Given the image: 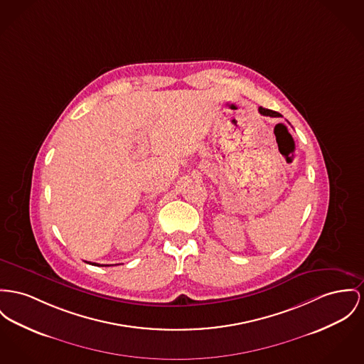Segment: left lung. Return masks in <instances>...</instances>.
<instances>
[{
  "label": "left lung",
  "mask_w": 364,
  "mask_h": 364,
  "mask_svg": "<svg viewBox=\"0 0 364 364\" xmlns=\"http://www.w3.org/2000/svg\"><path fill=\"white\" fill-rule=\"evenodd\" d=\"M258 110H259V113H261L262 116H269V117H280V116H282L280 113L273 112V110H269V109H265V107H259Z\"/></svg>",
  "instance_id": "left-lung-1"
}]
</instances>
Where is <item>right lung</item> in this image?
<instances>
[{
  "label": "right lung",
  "mask_w": 364,
  "mask_h": 364,
  "mask_svg": "<svg viewBox=\"0 0 364 364\" xmlns=\"http://www.w3.org/2000/svg\"><path fill=\"white\" fill-rule=\"evenodd\" d=\"M87 264H91V265H95V267H109V265H99V264H95V262H87Z\"/></svg>",
  "instance_id": "add662e5"
}]
</instances>
